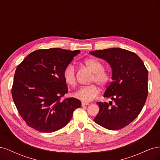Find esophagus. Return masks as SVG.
<instances>
[{"mask_svg": "<svg viewBox=\"0 0 160 160\" xmlns=\"http://www.w3.org/2000/svg\"><path fill=\"white\" fill-rule=\"evenodd\" d=\"M89 104L88 103H84V102H82V103H81V106L82 107H84V106H85V105H89Z\"/></svg>", "mask_w": 160, "mask_h": 160, "instance_id": "obj_1", "label": "esophagus"}]
</instances>
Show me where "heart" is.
I'll return each instance as SVG.
<instances>
[{"label":"heart","instance_id":"obj_1","mask_svg":"<svg viewBox=\"0 0 160 160\" xmlns=\"http://www.w3.org/2000/svg\"><path fill=\"white\" fill-rule=\"evenodd\" d=\"M84 64L93 72L91 83H96L101 88H105L111 81V73L104 69L103 64L95 58H89L84 61ZM63 78L66 83L71 86L76 84V70L72 65H67L62 72ZM99 93L98 87L93 84L87 87H82L73 93L74 98L83 102H90L95 99Z\"/></svg>","mask_w":160,"mask_h":160}]
</instances>
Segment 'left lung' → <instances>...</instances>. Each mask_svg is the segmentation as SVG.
<instances>
[{
  "mask_svg": "<svg viewBox=\"0 0 160 160\" xmlns=\"http://www.w3.org/2000/svg\"><path fill=\"white\" fill-rule=\"evenodd\" d=\"M90 54L107 61L112 69V80L104 98L113 101L98 102L99 112L94 122L106 129L117 130L136 118L148 94V71L135 53L120 48L93 51Z\"/></svg>",
  "mask_w": 160,
  "mask_h": 160,
  "instance_id": "1",
  "label": "left lung"
}]
</instances>
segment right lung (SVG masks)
Instances as JSON below:
<instances>
[{
	"instance_id": "add662e5",
	"label": "right lung",
	"mask_w": 160,
	"mask_h": 160,
	"mask_svg": "<svg viewBox=\"0 0 160 160\" xmlns=\"http://www.w3.org/2000/svg\"><path fill=\"white\" fill-rule=\"evenodd\" d=\"M80 52L59 48L39 49L27 55L15 71L12 87L14 103L28 126L38 132H54L68 123L81 102L61 99L68 88L62 72Z\"/></svg>"
}]
</instances>
